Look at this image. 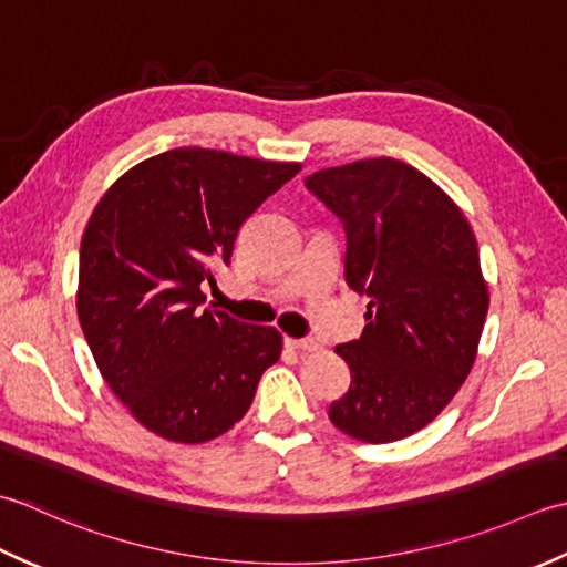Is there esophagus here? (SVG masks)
<instances>
[{"mask_svg":"<svg viewBox=\"0 0 567 567\" xmlns=\"http://www.w3.org/2000/svg\"><path fill=\"white\" fill-rule=\"evenodd\" d=\"M286 344H288V348H291V350L300 352V354L316 352V350H318V342H316V340H291V338H288Z\"/></svg>","mask_w":567,"mask_h":567,"instance_id":"34e87169","label":"esophagus"}]
</instances>
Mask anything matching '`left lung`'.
<instances>
[{
    "label": "left lung",
    "mask_w": 567,
    "mask_h": 567,
    "mask_svg": "<svg viewBox=\"0 0 567 567\" xmlns=\"http://www.w3.org/2000/svg\"><path fill=\"white\" fill-rule=\"evenodd\" d=\"M306 186L342 219L344 279L369 296L360 340L334 348L352 381L328 415L362 443L401 441L475 364L489 310L475 233L443 188L396 158L322 168Z\"/></svg>",
    "instance_id": "obj_1"
}]
</instances>
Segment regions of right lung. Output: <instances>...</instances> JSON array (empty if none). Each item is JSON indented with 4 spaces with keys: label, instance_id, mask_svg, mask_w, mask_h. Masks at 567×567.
Returning <instances> with one entry per match:
<instances>
[{
    "label": "right lung",
    "instance_id": "1",
    "mask_svg": "<svg viewBox=\"0 0 567 567\" xmlns=\"http://www.w3.org/2000/svg\"><path fill=\"white\" fill-rule=\"evenodd\" d=\"M300 164L183 146L124 173L80 241L78 318L102 379L173 443H207L249 411L281 332L203 308L245 219Z\"/></svg>",
    "mask_w": 567,
    "mask_h": 567
}]
</instances>
